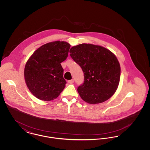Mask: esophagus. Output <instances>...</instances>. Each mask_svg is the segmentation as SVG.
Listing matches in <instances>:
<instances>
[{
  "label": "esophagus",
  "instance_id": "obj_1",
  "mask_svg": "<svg viewBox=\"0 0 150 150\" xmlns=\"http://www.w3.org/2000/svg\"><path fill=\"white\" fill-rule=\"evenodd\" d=\"M68 82H69V83H70V84H72V83H73L74 82V79L70 80H69V81H68Z\"/></svg>",
  "mask_w": 150,
  "mask_h": 150
}]
</instances>
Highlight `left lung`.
<instances>
[{
	"label": "left lung",
	"mask_w": 150,
	"mask_h": 150,
	"mask_svg": "<svg viewBox=\"0 0 150 150\" xmlns=\"http://www.w3.org/2000/svg\"><path fill=\"white\" fill-rule=\"evenodd\" d=\"M70 53L84 72V83L78 88L80 97L90 104L108 100L120 78V66L114 54L103 47L84 43L72 47Z\"/></svg>",
	"instance_id": "left-lung-1"
}]
</instances>
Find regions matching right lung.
<instances>
[{
  "label": "right lung",
  "mask_w": 150,
  "mask_h": 150,
  "mask_svg": "<svg viewBox=\"0 0 150 150\" xmlns=\"http://www.w3.org/2000/svg\"><path fill=\"white\" fill-rule=\"evenodd\" d=\"M70 48V44L65 42L47 43L30 57L24 76L30 91L37 98L50 101L64 90L66 81L61 63L67 58Z\"/></svg>",
  "instance_id": "right-lung-1"
}]
</instances>
